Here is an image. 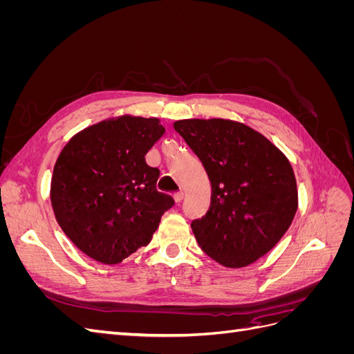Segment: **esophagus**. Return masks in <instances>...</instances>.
Listing matches in <instances>:
<instances>
[{"label": "esophagus", "mask_w": 354, "mask_h": 354, "mask_svg": "<svg viewBox=\"0 0 354 354\" xmlns=\"http://www.w3.org/2000/svg\"><path fill=\"white\" fill-rule=\"evenodd\" d=\"M183 199H185V194H183V192H177V194H174V201H176V202H181Z\"/></svg>", "instance_id": "1"}]
</instances>
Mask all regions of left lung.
Wrapping results in <instances>:
<instances>
[{
	"mask_svg": "<svg viewBox=\"0 0 354 354\" xmlns=\"http://www.w3.org/2000/svg\"><path fill=\"white\" fill-rule=\"evenodd\" d=\"M174 130L196 153L211 181V203L192 230L203 252L239 269L269 252L298 208L294 169L269 138L242 122L181 120Z\"/></svg>",
	"mask_w": 354,
	"mask_h": 354,
	"instance_id": "left-lung-1",
	"label": "left lung"
}]
</instances>
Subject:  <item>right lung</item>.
I'll list each match as a JSON object with an SVG mask.
<instances>
[{
	"label": "right lung",
	"instance_id": "right-lung-1",
	"mask_svg": "<svg viewBox=\"0 0 354 354\" xmlns=\"http://www.w3.org/2000/svg\"><path fill=\"white\" fill-rule=\"evenodd\" d=\"M158 118L122 115L75 134L55 164L50 199L62 230L103 264L151 242L174 199L156 190L146 153L164 136Z\"/></svg>",
	"mask_w": 354,
	"mask_h": 354
}]
</instances>
